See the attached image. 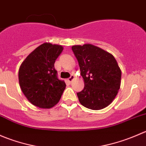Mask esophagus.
<instances>
[{
    "mask_svg": "<svg viewBox=\"0 0 146 146\" xmlns=\"http://www.w3.org/2000/svg\"><path fill=\"white\" fill-rule=\"evenodd\" d=\"M74 78H75L74 75H71V76H70V77L69 78H68V81L69 82H71L72 81H73V80H74Z\"/></svg>",
    "mask_w": 146,
    "mask_h": 146,
    "instance_id": "esophagus-1",
    "label": "esophagus"
}]
</instances>
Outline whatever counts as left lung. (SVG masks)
<instances>
[{
  "label": "left lung",
  "instance_id": "obj_1",
  "mask_svg": "<svg viewBox=\"0 0 146 146\" xmlns=\"http://www.w3.org/2000/svg\"><path fill=\"white\" fill-rule=\"evenodd\" d=\"M84 80L77 93L82 106L100 110L110 105L120 88L121 70L112 54L90 44L72 46Z\"/></svg>",
  "mask_w": 146,
  "mask_h": 146
}]
</instances>
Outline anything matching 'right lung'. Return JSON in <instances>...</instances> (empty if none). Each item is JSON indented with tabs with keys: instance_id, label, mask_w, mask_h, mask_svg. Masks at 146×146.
I'll use <instances>...</instances> for the list:
<instances>
[{
	"instance_id": "obj_1",
	"label": "right lung",
	"mask_w": 146,
	"mask_h": 146,
	"mask_svg": "<svg viewBox=\"0 0 146 146\" xmlns=\"http://www.w3.org/2000/svg\"><path fill=\"white\" fill-rule=\"evenodd\" d=\"M63 49L62 46L46 42L31 52L20 66V88L36 107L51 108L61 99L66 85L57 78L54 63Z\"/></svg>"
}]
</instances>
